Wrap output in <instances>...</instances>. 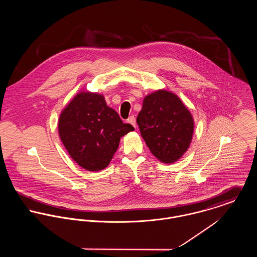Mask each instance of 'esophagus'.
<instances>
[{
	"instance_id": "1",
	"label": "esophagus",
	"mask_w": 257,
	"mask_h": 257,
	"mask_svg": "<svg viewBox=\"0 0 257 257\" xmlns=\"http://www.w3.org/2000/svg\"><path fill=\"white\" fill-rule=\"evenodd\" d=\"M127 122L131 123L132 125H134V127H137V120H136V117L134 115H131L128 118H127Z\"/></svg>"
}]
</instances>
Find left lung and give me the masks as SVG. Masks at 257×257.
<instances>
[{
  "instance_id": "1",
  "label": "left lung",
  "mask_w": 257,
  "mask_h": 257,
  "mask_svg": "<svg viewBox=\"0 0 257 257\" xmlns=\"http://www.w3.org/2000/svg\"><path fill=\"white\" fill-rule=\"evenodd\" d=\"M137 122L149 150L163 163L177 161L190 147L193 116L180 98L169 91L147 95Z\"/></svg>"
}]
</instances>
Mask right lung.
Here are the masks:
<instances>
[{
    "label": "right lung",
    "mask_w": 257,
    "mask_h": 257,
    "mask_svg": "<svg viewBox=\"0 0 257 257\" xmlns=\"http://www.w3.org/2000/svg\"><path fill=\"white\" fill-rule=\"evenodd\" d=\"M134 130L107 106L103 95L91 92L77 94L58 121L59 137L69 155L79 166L93 172L109 165L120 138Z\"/></svg>",
    "instance_id": "add662e5"
}]
</instances>
